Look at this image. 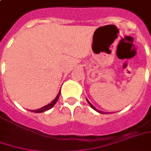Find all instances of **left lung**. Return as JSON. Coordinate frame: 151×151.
<instances>
[{"instance_id": "obj_1", "label": "left lung", "mask_w": 151, "mask_h": 151, "mask_svg": "<svg viewBox=\"0 0 151 151\" xmlns=\"http://www.w3.org/2000/svg\"><path fill=\"white\" fill-rule=\"evenodd\" d=\"M86 101H87V102H88V104H89V105H90V106H91V108L93 109H95V110H96V111H97V112L101 113V114H104V112H102V111H100V110H98L96 108V107H95V106H94V105H91V103L90 101H88V100H87V99H86Z\"/></svg>"}]
</instances>
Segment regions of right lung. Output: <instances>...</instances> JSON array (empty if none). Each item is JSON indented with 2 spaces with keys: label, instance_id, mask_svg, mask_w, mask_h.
Returning a JSON list of instances; mask_svg holds the SVG:
<instances>
[{
  "label": "right lung",
  "instance_id": "obj_1",
  "mask_svg": "<svg viewBox=\"0 0 151 151\" xmlns=\"http://www.w3.org/2000/svg\"><path fill=\"white\" fill-rule=\"evenodd\" d=\"M60 91H59V93H58L57 96L55 97V99H54L53 101L50 102V104H48V105H45V106H43L42 108L38 109H37V110H32V112H34V113H42L44 111H46V110H48V109H50L53 107L54 105H55V103L57 102L58 99L60 97ZM31 111V110H30Z\"/></svg>",
  "mask_w": 151,
  "mask_h": 151
}]
</instances>
